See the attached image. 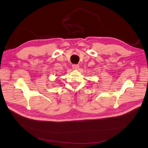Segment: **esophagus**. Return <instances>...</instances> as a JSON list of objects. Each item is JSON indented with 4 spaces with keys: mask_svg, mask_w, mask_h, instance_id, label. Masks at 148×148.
<instances>
[{
    "mask_svg": "<svg viewBox=\"0 0 148 148\" xmlns=\"http://www.w3.org/2000/svg\"><path fill=\"white\" fill-rule=\"evenodd\" d=\"M72 68L74 70H77V69H78L79 68V65H78V64H73L72 65Z\"/></svg>",
    "mask_w": 148,
    "mask_h": 148,
    "instance_id": "obj_1",
    "label": "esophagus"
}]
</instances>
